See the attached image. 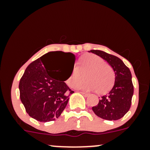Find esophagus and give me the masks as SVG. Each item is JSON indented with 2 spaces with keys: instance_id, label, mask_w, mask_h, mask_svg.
Here are the masks:
<instances>
[{
  "instance_id": "34e87169",
  "label": "esophagus",
  "mask_w": 150,
  "mask_h": 150,
  "mask_svg": "<svg viewBox=\"0 0 150 150\" xmlns=\"http://www.w3.org/2000/svg\"><path fill=\"white\" fill-rule=\"evenodd\" d=\"M80 93H81V94H82V95L84 96V97H87V96L89 95L88 94H87V93H85V92H80Z\"/></svg>"
}]
</instances>
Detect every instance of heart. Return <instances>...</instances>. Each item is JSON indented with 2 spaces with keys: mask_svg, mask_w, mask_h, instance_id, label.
I'll return each mask as SVG.
<instances>
[{
  "mask_svg": "<svg viewBox=\"0 0 150 150\" xmlns=\"http://www.w3.org/2000/svg\"><path fill=\"white\" fill-rule=\"evenodd\" d=\"M85 75L87 81L77 84L81 81ZM115 82V73L112 67L105 63L104 59L94 54H85L80 58L78 68H74L67 84L86 92L95 91L99 94L107 93L113 87Z\"/></svg>",
  "mask_w": 150,
  "mask_h": 150,
  "instance_id": "heart-1",
  "label": "heart"
}]
</instances>
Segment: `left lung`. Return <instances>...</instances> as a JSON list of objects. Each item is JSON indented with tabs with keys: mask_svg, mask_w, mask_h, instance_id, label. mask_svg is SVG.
Listing matches in <instances>:
<instances>
[{
	"mask_svg": "<svg viewBox=\"0 0 150 150\" xmlns=\"http://www.w3.org/2000/svg\"><path fill=\"white\" fill-rule=\"evenodd\" d=\"M112 67L115 73L113 88L102 96L92 110L97 116L105 120H116L124 116L131 106L133 95V85L130 70L119 58L99 50H91Z\"/></svg>",
	"mask_w": 150,
	"mask_h": 150,
	"instance_id": "1",
	"label": "left lung"
}]
</instances>
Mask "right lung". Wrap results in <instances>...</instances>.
I'll return each mask as SVG.
<instances>
[{
  "instance_id": "add662e5",
  "label": "right lung",
  "mask_w": 150,
  "mask_h": 150,
  "mask_svg": "<svg viewBox=\"0 0 150 150\" xmlns=\"http://www.w3.org/2000/svg\"><path fill=\"white\" fill-rule=\"evenodd\" d=\"M64 57L72 65L66 76L64 64L53 63L51 57ZM75 56L72 53L51 51L31 63L19 84L20 97L30 116L40 122H49L61 116L74 92L64 82L74 68Z\"/></svg>"
}]
</instances>
